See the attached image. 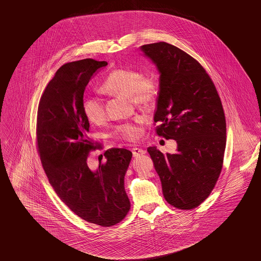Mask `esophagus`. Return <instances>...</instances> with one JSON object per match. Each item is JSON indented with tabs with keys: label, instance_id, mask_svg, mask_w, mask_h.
<instances>
[{
	"label": "esophagus",
	"instance_id": "1",
	"mask_svg": "<svg viewBox=\"0 0 261 261\" xmlns=\"http://www.w3.org/2000/svg\"><path fill=\"white\" fill-rule=\"evenodd\" d=\"M132 153H133V156H134V157H139V156H141V155L145 154L146 151L144 150V149H142V148L134 147V148H132Z\"/></svg>",
	"mask_w": 261,
	"mask_h": 261
}]
</instances>
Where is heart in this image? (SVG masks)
Masks as SVG:
<instances>
[{
	"instance_id": "1",
	"label": "heart",
	"mask_w": 261,
	"mask_h": 261,
	"mask_svg": "<svg viewBox=\"0 0 261 261\" xmlns=\"http://www.w3.org/2000/svg\"><path fill=\"white\" fill-rule=\"evenodd\" d=\"M101 90L107 94L130 96V99L137 105L150 104L157 94V83L154 79L142 75L134 69H117L103 80ZM82 110L86 119L98 123L105 116L104 103L98 97L86 95L82 101ZM144 117H136L133 122H126L116 128L115 135L127 141H135L141 135L140 124Z\"/></svg>"
}]
</instances>
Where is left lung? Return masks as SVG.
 Returning a JSON list of instances; mask_svg holds the SVG:
<instances>
[{"label": "left lung", "instance_id": "8db88e82", "mask_svg": "<svg viewBox=\"0 0 261 261\" xmlns=\"http://www.w3.org/2000/svg\"><path fill=\"white\" fill-rule=\"evenodd\" d=\"M143 56L157 68V134L177 142L175 154L156 146L147 151L162 182L165 199L191 210L214 190L226 147V120L220 97L205 69L182 49L166 42L143 45Z\"/></svg>", "mask_w": 261, "mask_h": 261}]
</instances>
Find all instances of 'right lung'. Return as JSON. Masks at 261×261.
Instances as JSON below:
<instances>
[{
  "instance_id": "1",
  "label": "right lung",
  "mask_w": 261,
  "mask_h": 261,
  "mask_svg": "<svg viewBox=\"0 0 261 261\" xmlns=\"http://www.w3.org/2000/svg\"><path fill=\"white\" fill-rule=\"evenodd\" d=\"M106 66V61L87 58L56 71L40 99L37 145L48 182L64 204L85 221L110 227L130 210L124 176L132 153L109 149L104 153L106 163L92 169L87 158L95 146L82 110L89 81Z\"/></svg>"
}]
</instances>
